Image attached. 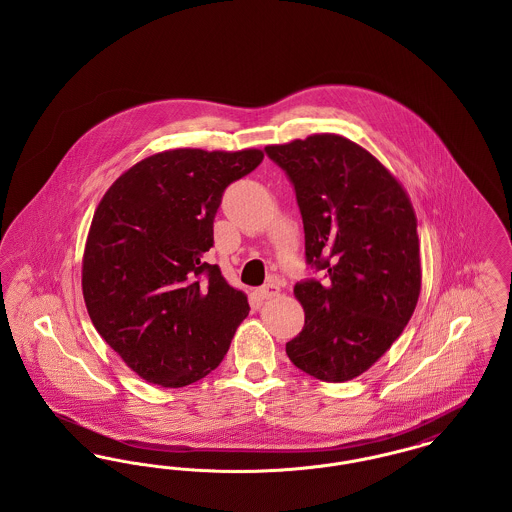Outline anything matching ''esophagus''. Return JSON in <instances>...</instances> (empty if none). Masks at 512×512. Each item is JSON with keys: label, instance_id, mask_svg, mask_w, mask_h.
Masks as SVG:
<instances>
[{"label": "esophagus", "instance_id": "1", "mask_svg": "<svg viewBox=\"0 0 512 512\" xmlns=\"http://www.w3.org/2000/svg\"><path fill=\"white\" fill-rule=\"evenodd\" d=\"M278 293H280V288H278V284H274V282H268L265 286H261V288L255 290V295H257L259 299H272V297H276Z\"/></svg>", "mask_w": 512, "mask_h": 512}]
</instances>
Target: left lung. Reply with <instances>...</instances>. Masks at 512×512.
<instances>
[{"label": "left lung", "instance_id": "8db88e82", "mask_svg": "<svg viewBox=\"0 0 512 512\" xmlns=\"http://www.w3.org/2000/svg\"><path fill=\"white\" fill-rule=\"evenodd\" d=\"M292 180L307 263L326 280L297 282L305 326L286 353L322 382H347L401 336L422 270L409 194L365 147L340 134L265 147Z\"/></svg>", "mask_w": 512, "mask_h": 512}]
</instances>
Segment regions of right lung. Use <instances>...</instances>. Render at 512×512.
Segmentation results:
<instances>
[{
	"label": "right lung",
	"mask_w": 512,
	"mask_h": 512,
	"mask_svg": "<svg viewBox=\"0 0 512 512\" xmlns=\"http://www.w3.org/2000/svg\"><path fill=\"white\" fill-rule=\"evenodd\" d=\"M263 157L169 149L101 197L82 257L84 303L99 336L149 384L184 388L207 376L247 317V295L203 255L226 186Z\"/></svg>",
	"instance_id": "1"
}]
</instances>
